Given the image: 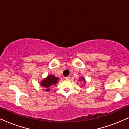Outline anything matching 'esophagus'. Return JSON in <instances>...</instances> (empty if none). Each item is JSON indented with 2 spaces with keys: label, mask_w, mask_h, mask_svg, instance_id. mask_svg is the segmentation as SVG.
Instances as JSON below:
<instances>
[{
  "label": "esophagus",
  "mask_w": 129,
  "mask_h": 129,
  "mask_svg": "<svg viewBox=\"0 0 129 129\" xmlns=\"http://www.w3.org/2000/svg\"><path fill=\"white\" fill-rule=\"evenodd\" d=\"M65 79L67 80H69L70 79V77L69 76H68V77H65Z\"/></svg>",
  "instance_id": "34e87169"
}]
</instances>
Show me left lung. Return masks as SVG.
I'll return each instance as SVG.
<instances>
[{
  "label": "left lung",
  "mask_w": 129,
  "mask_h": 129,
  "mask_svg": "<svg viewBox=\"0 0 129 129\" xmlns=\"http://www.w3.org/2000/svg\"><path fill=\"white\" fill-rule=\"evenodd\" d=\"M79 79H80V81H81V80L83 81V82H84V84H85L86 83V81L85 80V79H84L83 77H80Z\"/></svg>",
  "instance_id": "left-lung-1"
}]
</instances>
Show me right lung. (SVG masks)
<instances>
[{
    "label": "right lung",
    "mask_w": 129,
    "mask_h": 129,
    "mask_svg": "<svg viewBox=\"0 0 129 129\" xmlns=\"http://www.w3.org/2000/svg\"><path fill=\"white\" fill-rule=\"evenodd\" d=\"M59 80V77H55L54 75H49L40 81V84L41 87L45 89L46 92L50 91V88L53 84H56Z\"/></svg>",
    "instance_id": "obj_1"
}]
</instances>
